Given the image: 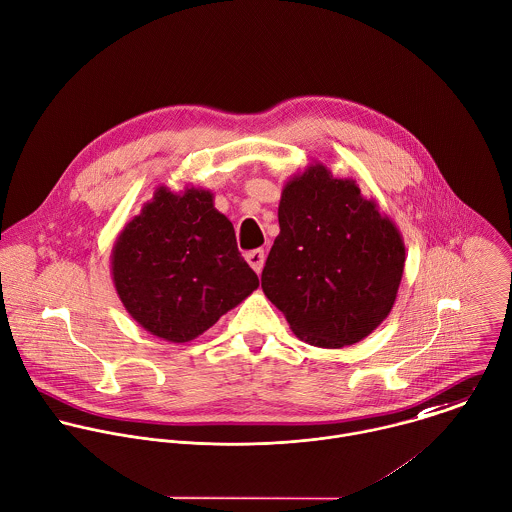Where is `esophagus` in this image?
<instances>
[{
	"label": "esophagus",
	"mask_w": 512,
	"mask_h": 512,
	"mask_svg": "<svg viewBox=\"0 0 512 512\" xmlns=\"http://www.w3.org/2000/svg\"><path fill=\"white\" fill-rule=\"evenodd\" d=\"M245 259H247V263L253 267L255 273H261V271H263V265H265V251H263V249H255V251L245 253Z\"/></svg>",
	"instance_id": "34e87169"
}]
</instances>
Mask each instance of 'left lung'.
I'll return each mask as SVG.
<instances>
[{
  "label": "left lung",
  "instance_id": "8db88e82",
  "mask_svg": "<svg viewBox=\"0 0 512 512\" xmlns=\"http://www.w3.org/2000/svg\"><path fill=\"white\" fill-rule=\"evenodd\" d=\"M279 235L261 287L291 331L321 349L369 337L391 313L405 271V243L349 177L315 161L285 181Z\"/></svg>",
  "mask_w": 512,
  "mask_h": 512
}]
</instances>
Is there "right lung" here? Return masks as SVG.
<instances>
[{
  "instance_id": "right-lung-1",
  "label": "right lung",
  "mask_w": 512,
  "mask_h": 512,
  "mask_svg": "<svg viewBox=\"0 0 512 512\" xmlns=\"http://www.w3.org/2000/svg\"><path fill=\"white\" fill-rule=\"evenodd\" d=\"M209 189L159 185L115 237L111 279L125 311L151 335L187 343L257 287L233 223Z\"/></svg>"
}]
</instances>
